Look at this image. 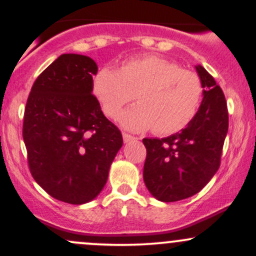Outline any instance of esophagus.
<instances>
[{"label": "esophagus", "mask_w": 256, "mask_h": 256, "mask_svg": "<svg viewBox=\"0 0 256 256\" xmlns=\"http://www.w3.org/2000/svg\"><path fill=\"white\" fill-rule=\"evenodd\" d=\"M122 140H124V142L125 143H128V142H130V140H134V136H131V134H122Z\"/></svg>", "instance_id": "esophagus-1"}]
</instances>
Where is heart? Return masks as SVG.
<instances>
[{"mask_svg": "<svg viewBox=\"0 0 256 256\" xmlns=\"http://www.w3.org/2000/svg\"><path fill=\"white\" fill-rule=\"evenodd\" d=\"M92 89L110 118L136 96L138 104L120 116V122L134 131L152 128L158 134H176L189 124L204 91L195 72L158 55L131 58L119 70L104 67L94 78Z\"/></svg>", "mask_w": 256, "mask_h": 256, "instance_id": "obj_1", "label": "heart"}]
</instances>
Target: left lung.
Instances as JSON below:
<instances>
[{
	"label": "left lung",
	"mask_w": 256,
	"mask_h": 256,
	"mask_svg": "<svg viewBox=\"0 0 256 256\" xmlns=\"http://www.w3.org/2000/svg\"><path fill=\"white\" fill-rule=\"evenodd\" d=\"M196 71L204 88L198 113L180 132L166 138H144L146 158L143 179L158 201L176 202L195 195L220 166L228 128V113L222 88L201 64Z\"/></svg>",
	"instance_id": "left-lung-1"
}]
</instances>
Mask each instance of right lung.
Masks as SVG:
<instances>
[{
  "mask_svg": "<svg viewBox=\"0 0 256 256\" xmlns=\"http://www.w3.org/2000/svg\"><path fill=\"white\" fill-rule=\"evenodd\" d=\"M98 64L62 54L38 76L26 102L22 137L32 177L52 198L92 201L107 183L122 132L92 95Z\"/></svg>",
  "mask_w": 256,
  "mask_h": 256,
  "instance_id": "add662e5",
  "label": "right lung"
}]
</instances>
